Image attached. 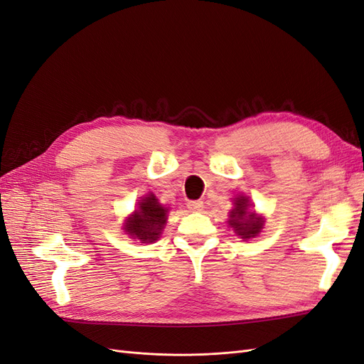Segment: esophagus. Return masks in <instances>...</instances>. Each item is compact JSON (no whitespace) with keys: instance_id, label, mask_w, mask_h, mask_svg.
Segmentation results:
<instances>
[{"instance_id":"esophagus-1","label":"esophagus","mask_w":364,"mask_h":364,"mask_svg":"<svg viewBox=\"0 0 364 364\" xmlns=\"http://www.w3.org/2000/svg\"><path fill=\"white\" fill-rule=\"evenodd\" d=\"M188 208H190V211H193V213L202 211L203 202L202 200H191V202H188Z\"/></svg>"}]
</instances>
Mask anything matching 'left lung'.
Listing matches in <instances>:
<instances>
[{"label": "left lung", "mask_w": 364, "mask_h": 364, "mask_svg": "<svg viewBox=\"0 0 364 364\" xmlns=\"http://www.w3.org/2000/svg\"><path fill=\"white\" fill-rule=\"evenodd\" d=\"M247 206L249 200L246 197H238L235 199V208L229 214V225L241 238L255 237L262 229V220L255 213H247Z\"/></svg>", "instance_id": "left-lung-1"}]
</instances>
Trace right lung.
Wrapping results in <instances>:
<instances>
[{
  "label": "right lung",
  "instance_id": "add662e5",
  "mask_svg": "<svg viewBox=\"0 0 364 364\" xmlns=\"http://www.w3.org/2000/svg\"><path fill=\"white\" fill-rule=\"evenodd\" d=\"M165 220H167V209L158 203L155 196L150 194L139 202V208L127 220L124 229L129 235L136 237L144 243H151L159 238Z\"/></svg>",
  "mask_w": 364,
  "mask_h": 364
}]
</instances>
